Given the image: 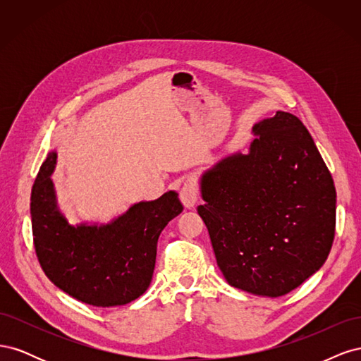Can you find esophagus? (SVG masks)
<instances>
[{"label": "esophagus", "mask_w": 361, "mask_h": 361, "mask_svg": "<svg viewBox=\"0 0 361 361\" xmlns=\"http://www.w3.org/2000/svg\"><path fill=\"white\" fill-rule=\"evenodd\" d=\"M199 185L194 179H188L183 183V187L179 191V197L180 202L183 203L185 207H194V204L199 200Z\"/></svg>", "instance_id": "34e87169"}]
</instances>
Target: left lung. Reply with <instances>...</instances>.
<instances>
[{"mask_svg": "<svg viewBox=\"0 0 361 361\" xmlns=\"http://www.w3.org/2000/svg\"><path fill=\"white\" fill-rule=\"evenodd\" d=\"M253 133L247 155L227 157L203 174L197 212L228 285L281 297L329 257L336 188L297 116L277 111Z\"/></svg>", "mask_w": 361, "mask_h": 361, "instance_id": "8db88e82", "label": "left lung"}]
</instances>
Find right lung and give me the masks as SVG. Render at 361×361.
I'll use <instances>...</instances> for the list:
<instances>
[{
  "mask_svg": "<svg viewBox=\"0 0 361 361\" xmlns=\"http://www.w3.org/2000/svg\"><path fill=\"white\" fill-rule=\"evenodd\" d=\"M51 152L31 190V227L39 264L47 277L72 298L94 307L123 305L149 288L162 228L183 206L178 192L140 202L102 226H71L56 202Z\"/></svg>",
  "mask_w": 361,
  "mask_h": 361,
  "instance_id": "right-lung-1",
  "label": "right lung"
}]
</instances>
